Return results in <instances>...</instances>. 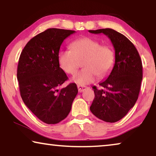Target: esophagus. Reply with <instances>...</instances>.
<instances>
[{
  "instance_id": "34e87169",
  "label": "esophagus",
  "mask_w": 156,
  "mask_h": 156,
  "mask_svg": "<svg viewBox=\"0 0 156 156\" xmlns=\"http://www.w3.org/2000/svg\"><path fill=\"white\" fill-rule=\"evenodd\" d=\"M78 91L80 92V93H82V92L84 90L85 88H87L86 86H85V85H78Z\"/></svg>"
}]
</instances>
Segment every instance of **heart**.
<instances>
[{"instance_id":"b5f03b06","label":"heart","mask_w":156,"mask_h":156,"mask_svg":"<svg viewBox=\"0 0 156 156\" xmlns=\"http://www.w3.org/2000/svg\"><path fill=\"white\" fill-rule=\"evenodd\" d=\"M70 47L71 50L59 52L58 61L61 69L68 74L75 73L83 63L85 69L72 78L76 84H89L95 80L97 75L103 78L112 69L115 54L109 45H101L95 39L84 37L73 41Z\"/></svg>"}]
</instances>
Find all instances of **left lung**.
I'll return each instance as SVG.
<instances>
[{"mask_svg":"<svg viewBox=\"0 0 156 156\" xmlns=\"http://www.w3.org/2000/svg\"><path fill=\"white\" fill-rule=\"evenodd\" d=\"M88 32L108 37L115 51L113 69L99 84L105 90L93 87L95 98L90 109L101 120L116 122L126 116L139 97L143 78L141 57L132 42L115 30L106 28Z\"/></svg>","mask_w":156,"mask_h":156,"instance_id":"8db88e82","label":"left lung"}]
</instances>
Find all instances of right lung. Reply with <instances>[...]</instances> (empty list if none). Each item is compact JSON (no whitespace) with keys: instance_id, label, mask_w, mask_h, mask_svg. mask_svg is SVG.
Here are the masks:
<instances>
[{"instance_id":"add662e5","label":"right lung","mask_w":156,"mask_h":156,"mask_svg":"<svg viewBox=\"0 0 156 156\" xmlns=\"http://www.w3.org/2000/svg\"><path fill=\"white\" fill-rule=\"evenodd\" d=\"M75 32L48 29L30 39L20 56L17 78L21 98L30 110L46 124L64 119L78 94L75 83L60 88L68 77L58 61L61 44Z\"/></svg>"}]
</instances>
